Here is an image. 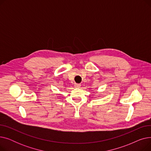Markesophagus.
I'll list each match as a JSON object with an SVG mask.
<instances>
[{
	"label": "esophagus",
	"mask_w": 151,
	"mask_h": 151,
	"mask_svg": "<svg viewBox=\"0 0 151 151\" xmlns=\"http://www.w3.org/2000/svg\"><path fill=\"white\" fill-rule=\"evenodd\" d=\"M74 86L75 87V88H80V87L81 86V84H78V83H75Z\"/></svg>",
	"instance_id": "34e87169"
}]
</instances>
